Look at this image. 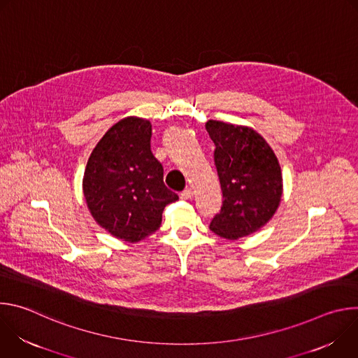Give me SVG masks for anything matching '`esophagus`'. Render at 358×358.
Segmentation results:
<instances>
[{
  "label": "esophagus",
  "instance_id": "1",
  "mask_svg": "<svg viewBox=\"0 0 358 358\" xmlns=\"http://www.w3.org/2000/svg\"><path fill=\"white\" fill-rule=\"evenodd\" d=\"M191 196H192V189H191V188H185L184 191L180 192V198H181V199H188V198H191Z\"/></svg>",
  "mask_w": 358,
  "mask_h": 358
}]
</instances>
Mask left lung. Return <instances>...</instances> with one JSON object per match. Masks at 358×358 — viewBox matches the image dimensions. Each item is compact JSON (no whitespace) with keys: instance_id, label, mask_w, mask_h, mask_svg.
<instances>
[{"instance_id":"1","label":"left lung","mask_w":358,"mask_h":358,"mask_svg":"<svg viewBox=\"0 0 358 358\" xmlns=\"http://www.w3.org/2000/svg\"><path fill=\"white\" fill-rule=\"evenodd\" d=\"M206 129L215 144L214 163L224 198L210 229L235 241L262 228L276 213L280 166L265 138L249 127L210 120Z\"/></svg>"}]
</instances>
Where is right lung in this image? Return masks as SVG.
I'll list each match as a JSON object with an SVG mask.
<instances>
[{"label": "right lung", "mask_w": 358, "mask_h": 358, "mask_svg": "<svg viewBox=\"0 0 358 358\" xmlns=\"http://www.w3.org/2000/svg\"><path fill=\"white\" fill-rule=\"evenodd\" d=\"M151 123L126 117L93 148L83 194L94 221L113 236L138 242L162 225L164 207L178 199L163 181V166L151 152Z\"/></svg>", "instance_id": "add662e5"}]
</instances>
